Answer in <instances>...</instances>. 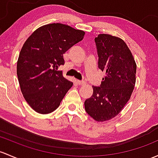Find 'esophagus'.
<instances>
[{
  "mask_svg": "<svg viewBox=\"0 0 158 158\" xmlns=\"http://www.w3.org/2000/svg\"><path fill=\"white\" fill-rule=\"evenodd\" d=\"M76 82H77V84L79 85H85V82L84 81L77 80V81H76Z\"/></svg>",
  "mask_w": 158,
  "mask_h": 158,
  "instance_id": "esophagus-1",
  "label": "esophagus"
}]
</instances>
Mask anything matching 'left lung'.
<instances>
[{
    "mask_svg": "<svg viewBox=\"0 0 158 158\" xmlns=\"http://www.w3.org/2000/svg\"><path fill=\"white\" fill-rule=\"evenodd\" d=\"M98 68L105 72L101 85L92 86V97L85 101L87 114L98 122L117 115L130 99L135 84L136 64L124 41L100 34L94 39Z\"/></svg>",
    "mask_w": 158,
    "mask_h": 158,
    "instance_id": "8db88e82",
    "label": "left lung"
}]
</instances>
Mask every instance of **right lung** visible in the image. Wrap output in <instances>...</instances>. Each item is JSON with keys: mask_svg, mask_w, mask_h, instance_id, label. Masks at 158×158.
Instances as JSON below:
<instances>
[{"mask_svg": "<svg viewBox=\"0 0 158 158\" xmlns=\"http://www.w3.org/2000/svg\"><path fill=\"white\" fill-rule=\"evenodd\" d=\"M84 35V31L51 23L36 29L25 41L16 73L23 97L35 111L47 114L55 110L73 86L57 69L64 64L63 54Z\"/></svg>", "mask_w": 158, "mask_h": 158, "instance_id": "right-lung-1", "label": "right lung"}]
</instances>
